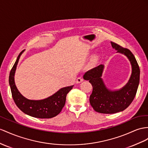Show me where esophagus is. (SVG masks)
I'll return each mask as SVG.
<instances>
[{
    "instance_id": "34e87169",
    "label": "esophagus",
    "mask_w": 148,
    "mask_h": 148,
    "mask_svg": "<svg viewBox=\"0 0 148 148\" xmlns=\"http://www.w3.org/2000/svg\"><path fill=\"white\" fill-rule=\"evenodd\" d=\"M83 80H84V79H83L82 77H79L77 78L76 81H75V83H76V84H79V83H81V82H82Z\"/></svg>"
}]
</instances>
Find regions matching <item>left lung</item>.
<instances>
[{
  "instance_id": "obj_1",
  "label": "left lung",
  "mask_w": 148,
  "mask_h": 148,
  "mask_svg": "<svg viewBox=\"0 0 148 148\" xmlns=\"http://www.w3.org/2000/svg\"><path fill=\"white\" fill-rule=\"evenodd\" d=\"M113 49L117 53L126 56L130 60L132 73L127 84L119 90L108 89L102 78L104 66L103 64L88 71L84 79L92 84V92L89 97L90 104L97 112L114 114L126 109L134 99L139 83L140 69L132 53L126 48L111 42Z\"/></svg>"
}]
</instances>
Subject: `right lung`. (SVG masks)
I'll return each instance as SVG.
<instances>
[{
	"instance_id": "obj_1",
	"label": "right lung",
	"mask_w": 148,
	"mask_h": 148,
	"mask_svg": "<svg viewBox=\"0 0 148 148\" xmlns=\"http://www.w3.org/2000/svg\"><path fill=\"white\" fill-rule=\"evenodd\" d=\"M23 52L22 51L18 56L9 75V85L15 103L22 112L32 117L40 119H49L55 117L62 111L66 103L67 94L73 89L74 86L60 89L53 95L44 99L31 100L27 99L18 91L14 81L15 73L18 60Z\"/></svg>"
}]
</instances>
